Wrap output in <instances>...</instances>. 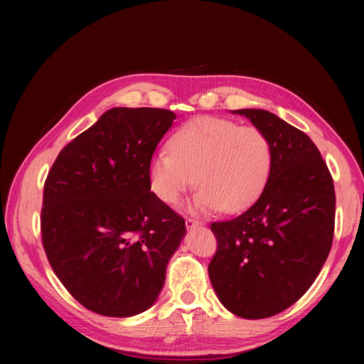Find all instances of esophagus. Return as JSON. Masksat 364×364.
Listing matches in <instances>:
<instances>
[{
	"instance_id": "34e87169",
	"label": "esophagus",
	"mask_w": 364,
	"mask_h": 364,
	"mask_svg": "<svg viewBox=\"0 0 364 364\" xmlns=\"http://www.w3.org/2000/svg\"><path fill=\"white\" fill-rule=\"evenodd\" d=\"M186 226H188V230H192V228H197L201 226L200 220H196V218H186Z\"/></svg>"
}]
</instances>
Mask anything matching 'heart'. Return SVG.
<instances>
[{
	"mask_svg": "<svg viewBox=\"0 0 364 364\" xmlns=\"http://www.w3.org/2000/svg\"><path fill=\"white\" fill-rule=\"evenodd\" d=\"M272 164V142L259 127L201 116L173 134L171 154L151 156L149 181L167 206L178 205L197 183L193 206L201 213H239L264 191Z\"/></svg>",
	"mask_w": 364,
	"mask_h": 364,
	"instance_id": "1",
	"label": "heart"
}]
</instances>
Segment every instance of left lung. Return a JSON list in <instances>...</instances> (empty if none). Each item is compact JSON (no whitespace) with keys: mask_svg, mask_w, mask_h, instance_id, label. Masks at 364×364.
I'll use <instances>...</instances> for the list:
<instances>
[{"mask_svg":"<svg viewBox=\"0 0 364 364\" xmlns=\"http://www.w3.org/2000/svg\"><path fill=\"white\" fill-rule=\"evenodd\" d=\"M273 147L260 197L240 215L210 223L217 250L208 272L234 315L260 319L293 306L323 268L335 231V188L306 133L265 109L245 108Z\"/></svg>","mask_w":364,"mask_h":364,"instance_id":"1","label":"left lung"}]
</instances>
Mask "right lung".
Instances as JSON below:
<instances>
[{
    "instance_id": "1",
    "label": "right lung",
    "mask_w": 364,
    "mask_h": 364,
    "mask_svg": "<svg viewBox=\"0 0 364 364\" xmlns=\"http://www.w3.org/2000/svg\"><path fill=\"white\" fill-rule=\"evenodd\" d=\"M173 119L164 108H112L49 168L41 242L65 289L95 314L124 318L151 307L186 234L184 218L149 181Z\"/></svg>"
}]
</instances>
